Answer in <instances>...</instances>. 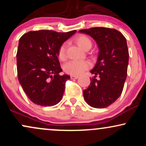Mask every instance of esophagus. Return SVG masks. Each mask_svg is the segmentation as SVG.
<instances>
[{"label":"esophagus","mask_w":146,"mask_h":146,"mask_svg":"<svg viewBox=\"0 0 146 146\" xmlns=\"http://www.w3.org/2000/svg\"><path fill=\"white\" fill-rule=\"evenodd\" d=\"M79 77L78 75H71V79H72V80H76Z\"/></svg>","instance_id":"esophagus-1"}]
</instances>
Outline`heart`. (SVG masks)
I'll list each match as a JSON object with an SVG mask.
<instances>
[{"instance_id": "heart-1", "label": "heart", "mask_w": 146, "mask_h": 146, "mask_svg": "<svg viewBox=\"0 0 146 146\" xmlns=\"http://www.w3.org/2000/svg\"><path fill=\"white\" fill-rule=\"evenodd\" d=\"M75 42L82 49L88 51L92 46V41L88 36L85 35H78L75 38ZM66 44H63L60 46L58 50V58L60 60H66ZM89 62L86 61H71L66 63L64 66V71L66 73L72 75H79L90 68Z\"/></svg>"}]
</instances>
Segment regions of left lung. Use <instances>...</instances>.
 <instances>
[{"label": "left lung", "instance_id": "left-lung-1", "mask_svg": "<svg viewBox=\"0 0 146 146\" xmlns=\"http://www.w3.org/2000/svg\"><path fill=\"white\" fill-rule=\"evenodd\" d=\"M79 32L93 38L99 50L96 64L90 71L94 78L84 90V98L90 106L105 108L119 98L126 80L129 59L126 39L119 31L110 28L94 27Z\"/></svg>", "mask_w": 146, "mask_h": 146}]
</instances>
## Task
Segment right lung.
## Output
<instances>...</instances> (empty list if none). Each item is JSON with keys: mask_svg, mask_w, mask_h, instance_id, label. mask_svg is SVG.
Returning a JSON list of instances; mask_svg holds the SVG:
<instances>
[{"mask_svg": "<svg viewBox=\"0 0 146 146\" xmlns=\"http://www.w3.org/2000/svg\"><path fill=\"white\" fill-rule=\"evenodd\" d=\"M76 30L58 33L48 30L29 31L20 38L17 51L18 81L31 102L52 106L62 98L65 83L70 76L62 71L58 50Z\"/></svg>", "mask_w": 146, "mask_h": 146, "instance_id": "add662e5", "label": "right lung"}]
</instances>
